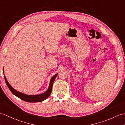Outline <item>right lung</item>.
Wrapping results in <instances>:
<instances>
[{"mask_svg":"<svg viewBox=\"0 0 125 125\" xmlns=\"http://www.w3.org/2000/svg\"><path fill=\"white\" fill-rule=\"evenodd\" d=\"M3 72L4 73V69H3ZM58 75V73L56 75H54L51 78L50 81V84L49 86L47 91L43 93H42L41 94H39V95H27L23 93H21L19 91H16L15 90L14 88L11 87L10 85L9 84L5 76H4V78L6 82V83L8 87V89L10 90V91L12 92L14 95L16 96L18 98H19L21 100H23L24 101L28 102H41L42 101H44L45 99H47L49 96H50V94L51 93V91H52V85L53 83V82L55 80L56 77Z\"/></svg>","mask_w":125,"mask_h":125,"instance_id":"obj_1","label":"right lung"}]
</instances>
